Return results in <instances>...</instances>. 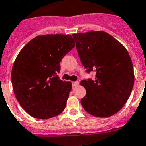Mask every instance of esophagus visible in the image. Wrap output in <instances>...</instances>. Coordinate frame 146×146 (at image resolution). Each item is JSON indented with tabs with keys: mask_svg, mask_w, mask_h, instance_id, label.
<instances>
[{
	"mask_svg": "<svg viewBox=\"0 0 146 146\" xmlns=\"http://www.w3.org/2000/svg\"><path fill=\"white\" fill-rule=\"evenodd\" d=\"M78 84H79V82L78 81L73 82V83H72V85H73V87H76V86H78Z\"/></svg>",
	"mask_w": 146,
	"mask_h": 146,
	"instance_id": "34e87169",
	"label": "esophagus"
}]
</instances>
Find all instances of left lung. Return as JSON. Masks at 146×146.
Masks as SVG:
<instances>
[{"label":"left lung","mask_w":146,"mask_h":146,"mask_svg":"<svg viewBox=\"0 0 146 146\" xmlns=\"http://www.w3.org/2000/svg\"><path fill=\"white\" fill-rule=\"evenodd\" d=\"M73 37L86 73H96L93 80L80 82L86 90L82 106L93 116L114 115L123 107L133 87V66L128 51L104 31L76 33Z\"/></svg>","instance_id":"obj_1"}]
</instances>
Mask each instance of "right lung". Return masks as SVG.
<instances>
[{
	"mask_svg": "<svg viewBox=\"0 0 146 146\" xmlns=\"http://www.w3.org/2000/svg\"><path fill=\"white\" fill-rule=\"evenodd\" d=\"M75 47L71 35H39L20 51L11 81L21 107L30 115L48 119L61 113L71 90L70 82L59 79L60 61Z\"/></svg>",
	"mask_w": 146,
	"mask_h": 146,
	"instance_id": "1",
	"label": "right lung"
}]
</instances>
